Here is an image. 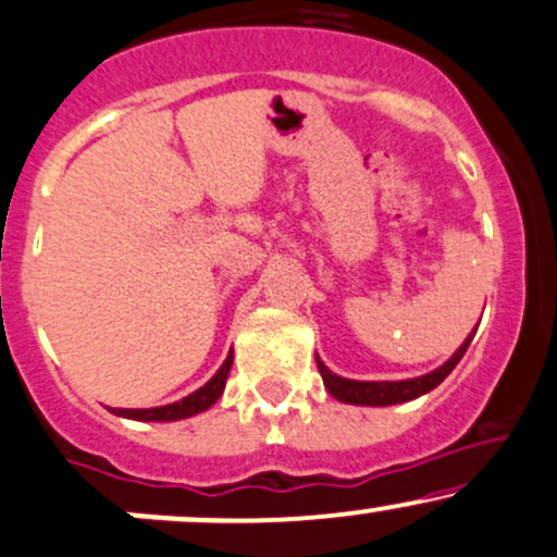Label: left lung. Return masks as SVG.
Returning a JSON list of instances; mask_svg holds the SVG:
<instances>
[{
    "instance_id": "left-lung-1",
    "label": "left lung",
    "mask_w": 557,
    "mask_h": 557,
    "mask_svg": "<svg viewBox=\"0 0 557 557\" xmlns=\"http://www.w3.org/2000/svg\"><path fill=\"white\" fill-rule=\"evenodd\" d=\"M475 330L479 327H473V333L462 341V346L451 354L442 368L425 372V375H420V377H407V381H351V377H341V375H335V372H330L325 368V362H322V359L314 354L317 370H320V375H322V381H325V388L330 391V396L338 401H344V405H359V407L405 405V401L418 399V396H423V394H428V391L436 388L438 383H442L444 377H447L449 372L457 368V362L466 357Z\"/></svg>"
}]
</instances>
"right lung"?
<instances>
[{
    "label": "right lung",
    "mask_w": 557,
    "mask_h": 557,
    "mask_svg": "<svg viewBox=\"0 0 557 557\" xmlns=\"http://www.w3.org/2000/svg\"><path fill=\"white\" fill-rule=\"evenodd\" d=\"M232 368V351L224 359L222 368L216 370V375L211 377L206 386H200L198 391L185 396V399L174 401V405H163V407H150V409H119L113 407L110 412L119 414V418H129V420H145V423H171V420H185L193 418V414L206 412L219 396L224 394V386H227V375Z\"/></svg>",
    "instance_id": "obj_1"
}]
</instances>
